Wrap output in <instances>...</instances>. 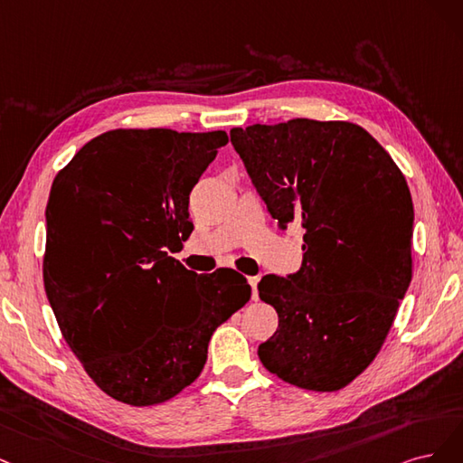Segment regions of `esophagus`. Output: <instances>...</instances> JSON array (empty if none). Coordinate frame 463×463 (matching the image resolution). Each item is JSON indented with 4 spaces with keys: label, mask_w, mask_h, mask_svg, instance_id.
Segmentation results:
<instances>
[{
    "label": "esophagus",
    "mask_w": 463,
    "mask_h": 463,
    "mask_svg": "<svg viewBox=\"0 0 463 463\" xmlns=\"http://www.w3.org/2000/svg\"><path fill=\"white\" fill-rule=\"evenodd\" d=\"M258 282H260V277H248V285L251 287V300H258V298H260Z\"/></svg>",
    "instance_id": "obj_1"
}]
</instances>
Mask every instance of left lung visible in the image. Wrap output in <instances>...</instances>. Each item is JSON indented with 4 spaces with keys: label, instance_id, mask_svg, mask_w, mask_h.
<instances>
[{
    "label": "left lung",
    "instance_id": "8db88e82",
    "mask_svg": "<svg viewBox=\"0 0 463 463\" xmlns=\"http://www.w3.org/2000/svg\"><path fill=\"white\" fill-rule=\"evenodd\" d=\"M231 142L280 229H304L300 271L265 275L279 329L258 355L306 391L345 389L375 360L411 280L413 203L404 175L348 121L232 128Z\"/></svg>",
    "mask_w": 463,
    "mask_h": 463
}]
</instances>
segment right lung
I'll return each mask as SVG.
<instances>
[{
  "label": "right lung",
  "instance_id": "obj_1",
  "mask_svg": "<svg viewBox=\"0 0 463 463\" xmlns=\"http://www.w3.org/2000/svg\"><path fill=\"white\" fill-rule=\"evenodd\" d=\"M227 142L225 130L117 128L52 184L43 287L72 354L125 404H161L196 381L213 331L251 296L234 269L196 275L169 256L194 229V184Z\"/></svg>",
  "mask_w": 463,
  "mask_h": 463
}]
</instances>
